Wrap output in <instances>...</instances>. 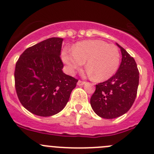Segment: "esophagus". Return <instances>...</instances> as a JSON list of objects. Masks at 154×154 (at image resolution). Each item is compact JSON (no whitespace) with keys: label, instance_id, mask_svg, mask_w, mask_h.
<instances>
[{"label":"esophagus","instance_id":"34e87169","mask_svg":"<svg viewBox=\"0 0 154 154\" xmlns=\"http://www.w3.org/2000/svg\"><path fill=\"white\" fill-rule=\"evenodd\" d=\"M84 84H85V82H84V81H83V80H79L78 82H77V85H79V86H82V85H84Z\"/></svg>","mask_w":154,"mask_h":154}]
</instances>
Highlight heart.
<instances>
[{"instance_id": "b5f03b06", "label": "heart", "mask_w": 154, "mask_h": 154, "mask_svg": "<svg viewBox=\"0 0 154 154\" xmlns=\"http://www.w3.org/2000/svg\"><path fill=\"white\" fill-rule=\"evenodd\" d=\"M62 60L70 74L81 68L86 61L88 74L95 81L100 82L110 78L117 72L120 53L114 44H108L101 40H88L77 42L72 51L64 50Z\"/></svg>"}]
</instances>
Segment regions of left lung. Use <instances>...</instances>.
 Segmentation results:
<instances>
[{"instance_id":"obj_1","label":"left lung","mask_w":154,"mask_h":154,"mask_svg":"<svg viewBox=\"0 0 154 154\" xmlns=\"http://www.w3.org/2000/svg\"><path fill=\"white\" fill-rule=\"evenodd\" d=\"M122 60L116 74L109 80L96 85L91 98L94 111L102 118L113 119L127 113L137 94L139 70L134 57L117 44Z\"/></svg>"}]
</instances>
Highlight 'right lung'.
I'll list each match as a JSON object with an SVG mask.
<instances>
[{"label": "right lung", "instance_id": "add662e5", "mask_svg": "<svg viewBox=\"0 0 154 154\" xmlns=\"http://www.w3.org/2000/svg\"><path fill=\"white\" fill-rule=\"evenodd\" d=\"M63 41L51 37L27 48L15 66V89L19 100L28 111L41 117L61 111L78 81L62 71Z\"/></svg>", "mask_w": 154, "mask_h": 154}]
</instances>
